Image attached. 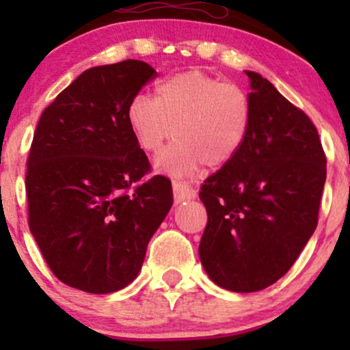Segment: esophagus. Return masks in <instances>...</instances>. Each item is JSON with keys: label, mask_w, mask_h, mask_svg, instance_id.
<instances>
[{"label": "esophagus", "mask_w": 350, "mask_h": 350, "mask_svg": "<svg viewBox=\"0 0 350 350\" xmlns=\"http://www.w3.org/2000/svg\"><path fill=\"white\" fill-rule=\"evenodd\" d=\"M172 192H174L176 202H183V200H189L196 198V191L186 183H174L172 184Z\"/></svg>", "instance_id": "obj_1"}]
</instances>
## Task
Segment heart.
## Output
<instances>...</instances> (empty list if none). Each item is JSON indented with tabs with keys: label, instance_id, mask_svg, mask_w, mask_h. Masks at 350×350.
I'll return each mask as SVG.
<instances>
[{
	"label": "heart",
	"instance_id": "b5f03b06",
	"mask_svg": "<svg viewBox=\"0 0 350 350\" xmlns=\"http://www.w3.org/2000/svg\"><path fill=\"white\" fill-rule=\"evenodd\" d=\"M136 144L154 154L158 167L174 178L194 176L204 164L220 167L239 152L250 128L252 107L243 88L202 70L178 72L154 85V100L138 94L124 111Z\"/></svg>",
	"mask_w": 350,
	"mask_h": 350
}]
</instances>
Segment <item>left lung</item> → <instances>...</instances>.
<instances>
[{
    "label": "left lung",
    "instance_id": "8db88e82",
    "mask_svg": "<svg viewBox=\"0 0 350 350\" xmlns=\"http://www.w3.org/2000/svg\"><path fill=\"white\" fill-rule=\"evenodd\" d=\"M250 128L239 152L204 180V270L220 288L253 293L293 267L319 215L326 154L309 116L247 70Z\"/></svg>",
    "mask_w": 350,
    "mask_h": 350
}]
</instances>
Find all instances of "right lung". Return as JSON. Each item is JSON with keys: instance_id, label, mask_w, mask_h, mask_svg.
<instances>
[{"instance_id": "obj_1", "label": "right lung", "mask_w": 350, "mask_h": 350, "mask_svg": "<svg viewBox=\"0 0 350 350\" xmlns=\"http://www.w3.org/2000/svg\"><path fill=\"white\" fill-rule=\"evenodd\" d=\"M152 77L143 60L92 67L36 126L26 172L29 230L51 271L77 290L128 286L172 206L170 179H143L151 164L124 118Z\"/></svg>"}]
</instances>
